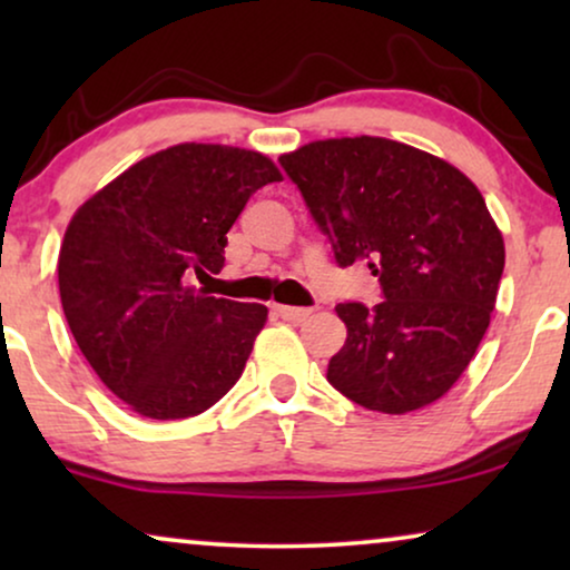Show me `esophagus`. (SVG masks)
<instances>
[{"label":"esophagus","instance_id":"obj_1","mask_svg":"<svg viewBox=\"0 0 570 570\" xmlns=\"http://www.w3.org/2000/svg\"><path fill=\"white\" fill-rule=\"evenodd\" d=\"M275 314L279 318H285V322H293L298 324L303 318L311 316V308H298V306H275Z\"/></svg>","mask_w":570,"mask_h":570}]
</instances>
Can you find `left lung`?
<instances>
[{
    "mask_svg": "<svg viewBox=\"0 0 570 570\" xmlns=\"http://www.w3.org/2000/svg\"><path fill=\"white\" fill-rule=\"evenodd\" d=\"M334 262H365L381 303L345 301L347 340L326 381L365 410L404 415L441 400L495 308L503 238L462 170L384 137L303 145L279 158Z\"/></svg>",
    "mask_w": 570,
    "mask_h": 570,
    "instance_id": "obj_1",
    "label": "left lung"
}]
</instances>
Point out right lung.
<instances>
[{
  "mask_svg": "<svg viewBox=\"0 0 570 570\" xmlns=\"http://www.w3.org/2000/svg\"><path fill=\"white\" fill-rule=\"evenodd\" d=\"M272 181L283 176L262 153L186 142L135 163L75 213L61 308L92 371L139 415H199L244 373L267 308L189 283L223 269L225 233Z\"/></svg>",
  "mask_w": 570,
  "mask_h": 570,
  "instance_id": "obj_1",
  "label": "right lung"
}]
</instances>
